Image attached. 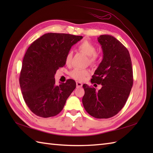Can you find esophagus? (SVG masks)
Returning <instances> with one entry per match:
<instances>
[{"instance_id": "1", "label": "esophagus", "mask_w": 153, "mask_h": 153, "mask_svg": "<svg viewBox=\"0 0 153 153\" xmlns=\"http://www.w3.org/2000/svg\"><path fill=\"white\" fill-rule=\"evenodd\" d=\"M76 85H77V87H82V85H83V84H82V83L77 82H76Z\"/></svg>"}]
</instances>
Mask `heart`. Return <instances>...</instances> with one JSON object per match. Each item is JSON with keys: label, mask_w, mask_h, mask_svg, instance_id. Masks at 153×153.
<instances>
[{"label": "heart", "mask_w": 153, "mask_h": 153, "mask_svg": "<svg viewBox=\"0 0 153 153\" xmlns=\"http://www.w3.org/2000/svg\"><path fill=\"white\" fill-rule=\"evenodd\" d=\"M79 50L89 56V62L91 64H95L99 58V54L96 53V47L95 45L92 44L88 41H83L78 46ZM73 53L71 51L68 52L66 56L65 62L67 65H70L72 58ZM90 71L88 70H82L76 68L73 70L71 72V76L74 79L83 81L85 79L87 76H89Z\"/></svg>", "instance_id": "1"}]
</instances>
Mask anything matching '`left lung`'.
<instances>
[{"label": "left lung", "instance_id": "obj_1", "mask_svg": "<svg viewBox=\"0 0 153 153\" xmlns=\"http://www.w3.org/2000/svg\"><path fill=\"white\" fill-rule=\"evenodd\" d=\"M98 41L103 58L91 82L102 87L97 91L84 84L82 102L94 118H109L122 110L130 93L134 82L131 60L128 49L112 35H100Z\"/></svg>", "mask_w": 153, "mask_h": 153}]
</instances>
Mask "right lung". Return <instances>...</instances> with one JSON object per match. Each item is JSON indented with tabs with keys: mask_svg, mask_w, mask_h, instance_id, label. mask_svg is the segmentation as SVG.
Returning <instances> with one entry per match:
<instances>
[{
	"mask_svg": "<svg viewBox=\"0 0 153 153\" xmlns=\"http://www.w3.org/2000/svg\"><path fill=\"white\" fill-rule=\"evenodd\" d=\"M82 36L48 33L31 43L23 59L19 85L25 103L35 115L49 118L59 114L76 87L68 79L59 85L54 75L66 64V56Z\"/></svg>",
	"mask_w": 153,
	"mask_h": 153,
	"instance_id": "obj_1",
	"label": "right lung"
}]
</instances>
